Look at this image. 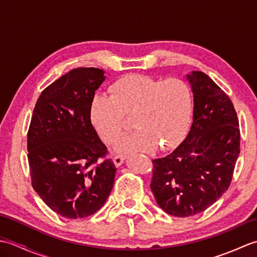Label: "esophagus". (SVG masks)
Here are the masks:
<instances>
[{"label": "esophagus", "mask_w": 257, "mask_h": 257, "mask_svg": "<svg viewBox=\"0 0 257 257\" xmlns=\"http://www.w3.org/2000/svg\"><path fill=\"white\" fill-rule=\"evenodd\" d=\"M123 160H124V156L123 155H114V157H113V162H114V165H116L117 167L121 166Z\"/></svg>", "instance_id": "1"}]
</instances>
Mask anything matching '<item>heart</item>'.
<instances>
[{
	"label": "heart",
	"mask_w": 257,
	"mask_h": 257,
	"mask_svg": "<svg viewBox=\"0 0 257 257\" xmlns=\"http://www.w3.org/2000/svg\"><path fill=\"white\" fill-rule=\"evenodd\" d=\"M110 92L97 94L91 102L92 122L105 143L121 138L125 118H134L137 130L120 141V151L167 150L183 138L192 112V94L183 80L128 75L114 81Z\"/></svg>",
	"instance_id": "b5f03b06"
}]
</instances>
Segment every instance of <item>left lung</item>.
Masks as SVG:
<instances>
[{"label": "left lung", "instance_id": "left-lung-1", "mask_svg": "<svg viewBox=\"0 0 257 257\" xmlns=\"http://www.w3.org/2000/svg\"><path fill=\"white\" fill-rule=\"evenodd\" d=\"M193 91V122L171 154L152 160L150 188L168 214L205 211L228 189L239 155V127L230 98L209 76H187Z\"/></svg>", "mask_w": 257, "mask_h": 257}]
</instances>
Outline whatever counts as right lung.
I'll return each instance as SVG.
<instances>
[{"instance_id":"right-lung-1","label":"right lung","mask_w":257,"mask_h":257,"mask_svg":"<svg viewBox=\"0 0 257 257\" xmlns=\"http://www.w3.org/2000/svg\"><path fill=\"white\" fill-rule=\"evenodd\" d=\"M103 70L72 69L42 91L33 110L27 151L32 187L67 219L94 214L105 204L116 167L91 123L95 91Z\"/></svg>"}]
</instances>
